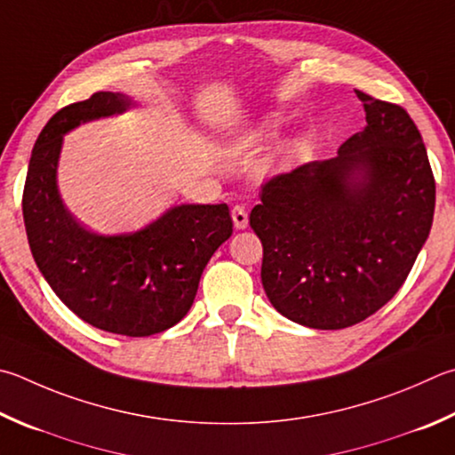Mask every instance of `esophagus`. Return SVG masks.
I'll return each instance as SVG.
<instances>
[{
    "instance_id": "esophagus-1",
    "label": "esophagus",
    "mask_w": 455,
    "mask_h": 455,
    "mask_svg": "<svg viewBox=\"0 0 455 455\" xmlns=\"http://www.w3.org/2000/svg\"><path fill=\"white\" fill-rule=\"evenodd\" d=\"M230 217H233V222H235V227L238 228V230H243V228H246L249 227V214H246V211L243 209V206H233V209H230Z\"/></svg>"
}]
</instances>
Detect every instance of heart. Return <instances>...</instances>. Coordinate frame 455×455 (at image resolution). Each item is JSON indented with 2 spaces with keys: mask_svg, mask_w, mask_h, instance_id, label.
Wrapping results in <instances>:
<instances>
[{
  "mask_svg": "<svg viewBox=\"0 0 455 455\" xmlns=\"http://www.w3.org/2000/svg\"><path fill=\"white\" fill-rule=\"evenodd\" d=\"M283 125H284V121L280 119L278 115H275V113L267 115V117H262V121H260L259 125H256V129L252 131V135H251L252 143L262 145V143L275 141V139H276L280 133H283Z\"/></svg>",
  "mask_w": 455,
  "mask_h": 455,
  "instance_id": "b5f03b06",
  "label": "heart"
}]
</instances>
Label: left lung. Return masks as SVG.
<instances>
[{
    "instance_id": "8db88e82",
    "label": "left lung",
    "mask_w": 455,
    "mask_h": 455,
    "mask_svg": "<svg viewBox=\"0 0 455 455\" xmlns=\"http://www.w3.org/2000/svg\"><path fill=\"white\" fill-rule=\"evenodd\" d=\"M356 95L366 127L334 159L270 179L251 212L264 292L308 328H348L382 308L434 220L435 183L416 123L400 105Z\"/></svg>"
}]
</instances>
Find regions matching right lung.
<instances>
[{"mask_svg": "<svg viewBox=\"0 0 455 455\" xmlns=\"http://www.w3.org/2000/svg\"><path fill=\"white\" fill-rule=\"evenodd\" d=\"M135 105L99 91L47 121L31 151L23 220L37 268L65 307L105 332L151 336L185 318L233 220L225 203L177 204L133 233L99 235L68 211L57 187L63 135Z\"/></svg>", "mask_w": 455, "mask_h": 455, "instance_id": "obj_1", "label": "right lung"}]
</instances>
